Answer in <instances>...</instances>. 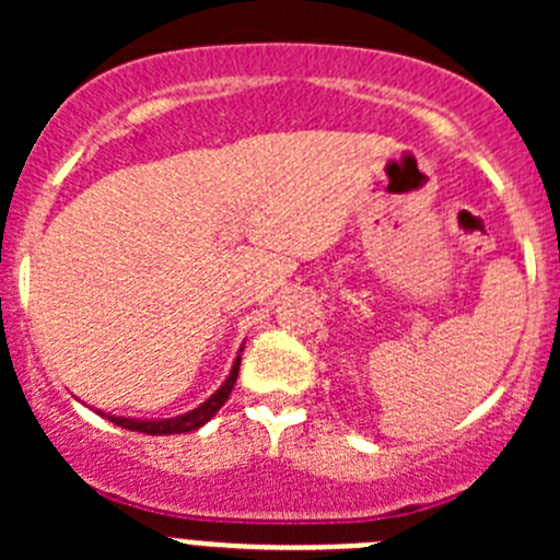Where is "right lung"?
I'll return each instance as SVG.
<instances>
[{
  "instance_id": "right-lung-1",
  "label": "right lung",
  "mask_w": 560,
  "mask_h": 560,
  "mask_svg": "<svg viewBox=\"0 0 560 560\" xmlns=\"http://www.w3.org/2000/svg\"><path fill=\"white\" fill-rule=\"evenodd\" d=\"M238 369H241V358L235 360L233 371H230V376H228V382H224V385L219 387L217 393H213L211 398L206 400V404L197 406L195 411H189V415L173 417V420H156V422L129 420V417H107V420L116 422V425H121V428H127V431L149 433V436H173V433H189V431H197V428L206 425V422L211 420V417L217 415L219 409H222L224 400L230 398V393H233V387H235V380H238Z\"/></svg>"
}]
</instances>
